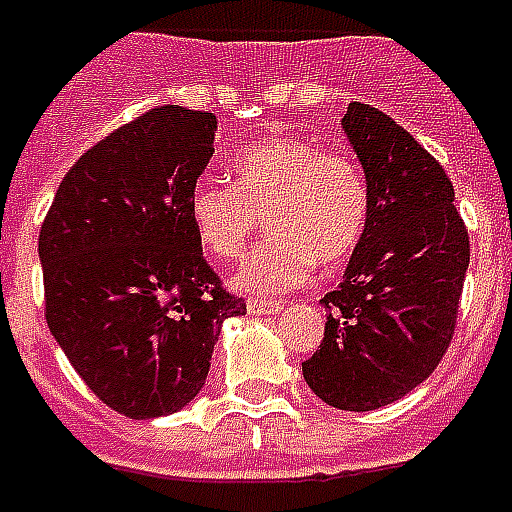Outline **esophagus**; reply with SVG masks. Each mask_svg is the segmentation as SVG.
I'll return each mask as SVG.
<instances>
[{
    "instance_id": "obj_1",
    "label": "esophagus",
    "mask_w": 512,
    "mask_h": 512,
    "mask_svg": "<svg viewBox=\"0 0 512 512\" xmlns=\"http://www.w3.org/2000/svg\"><path fill=\"white\" fill-rule=\"evenodd\" d=\"M286 302H270V299H251L248 302V313L251 315H278L283 313Z\"/></svg>"
}]
</instances>
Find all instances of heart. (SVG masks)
I'll return each instance as SVG.
<instances>
[{
  "mask_svg": "<svg viewBox=\"0 0 512 512\" xmlns=\"http://www.w3.org/2000/svg\"><path fill=\"white\" fill-rule=\"evenodd\" d=\"M232 183L197 180L188 194L194 237L215 259L240 256L267 215L270 237L237 267L232 286L272 297L302 286L315 264H343L367 229L370 188L351 156L305 140H267L242 151Z\"/></svg>",
  "mask_w": 512,
  "mask_h": 512,
  "instance_id": "b5f03b06",
  "label": "heart"
}]
</instances>
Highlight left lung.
Segmentation results:
<instances>
[{"label":"left lung","instance_id":"8db88e82","mask_svg":"<svg viewBox=\"0 0 512 512\" xmlns=\"http://www.w3.org/2000/svg\"><path fill=\"white\" fill-rule=\"evenodd\" d=\"M343 132L370 188V218L343 283L329 291L324 340L302 364L337 410L367 413L421 386L448 351L470 267V237L445 169L397 121L353 102Z\"/></svg>","mask_w":512,"mask_h":512}]
</instances>
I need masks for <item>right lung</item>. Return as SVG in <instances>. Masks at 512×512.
Segmentation results:
<instances>
[{"label": "right lung", "instance_id": "add662e5", "mask_svg": "<svg viewBox=\"0 0 512 512\" xmlns=\"http://www.w3.org/2000/svg\"><path fill=\"white\" fill-rule=\"evenodd\" d=\"M215 132L202 110L140 115L75 161L40 229L48 329L126 418L183 410L205 386L224 321L245 315L188 221Z\"/></svg>", "mask_w": 512, "mask_h": 512}]
</instances>
